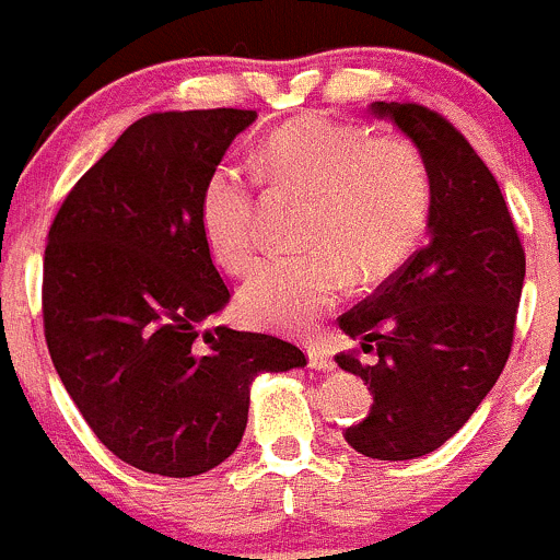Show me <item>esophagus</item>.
I'll use <instances>...</instances> for the list:
<instances>
[{
    "instance_id": "34e87169",
    "label": "esophagus",
    "mask_w": 560,
    "mask_h": 560,
    "mask_svg": "<svg viewBox=\"0 0 560 560\" xmlns=\"http://www.w3.org/2000/svg\"><path fill=\"white\" fill-rule=\"evenodd\" d=\"M308 365H312L314 371H332V369H336L330 352H327L325 347H319V343H312V347H308Z\"/></svg>"
}]
</instances>
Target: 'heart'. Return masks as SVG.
Masks as SVG:
<instances>
[{
	"label": "heart",
	"instance_id": "heart-1",
	"mask_svg": "<svg viewBox=\"0 0 560 560\" xmlns=\"http://www.w3.org/2000/svg\"><path fill=\"white\" fill-rule=\"evenodd\" d=\"M259 171L284 189L314 195L303 257L257 265L238 292L241 314L270 330L314 325L358 281H380L406 262L431 213L425 156L400 135H376L354 124L298 118L259 149ZM197 222L211 257L244 273L257 257L259 222L254 186L238 167L217 165L202 180Z\"/></svg>",
	"mask_w": 560,
	"mask_h": 560
}]
</instances>
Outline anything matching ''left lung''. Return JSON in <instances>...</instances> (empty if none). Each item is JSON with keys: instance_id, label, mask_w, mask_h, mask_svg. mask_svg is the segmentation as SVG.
Here are the masks:
<instances>
[{"instance_id": "left-lung-1", "label": "left lung", "mask_w": 560, "mask_h": 560, "mask_svg": "<svg viewBox=\"0 0 560 560\" xmlns=\"http://www.w3.org/2000/svg\"><path fill=\"white\" fill-rule=\"evenodd\" d=\"M425 156L428 241L352 312L338 316L371 363L336 354L374 395L343 439L376 460H411L442 447L477 411L512 352L525 252L499 180L439 113L374 103Z\"/></svg>"}]
</instances>
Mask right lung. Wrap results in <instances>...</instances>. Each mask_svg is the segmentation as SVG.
Wrapping results in <instances>:
<instances>
[{"label":"right lung","mask_w":560,"mask_h":560,"mask_svg":"<svg viewBox=\"0 0 560 560\" xmlns=\"http://www.w3.org/2000/svg\"><path fill=\"white\" fill-rule=\"evenodd\" d=\"M254 118L238 107L143 116L83 173L50 224V360L94 436L140 471H211L244 439L254 376L306 365L276 336L200 330L230 290L202 241L197 197Z\"/></svg>","instance_id":"obj_1"}]
</instances>
